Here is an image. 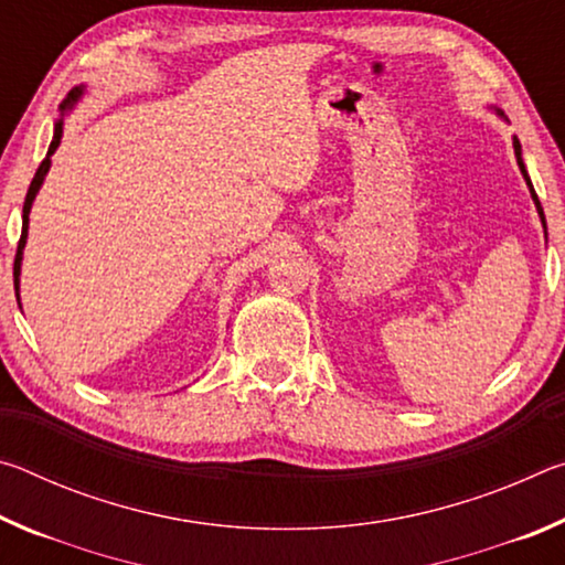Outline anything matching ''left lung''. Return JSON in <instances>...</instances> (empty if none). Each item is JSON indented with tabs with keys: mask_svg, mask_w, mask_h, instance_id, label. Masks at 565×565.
<instances>
[{
	"mask_svg": "<svg viewBox=\"0 0 565 565\" xmlns=\"http://www.w3.org/2000/svg\"><path fill=\"white\" fill-rule=\"evenodd\" d=\"M493 111L499 114L501 119H505V114L499 109V107H493ZM513 151H515V161H519V169H521V174H523V179H525V186H529V191H531V199H533V204H535V212H539V216H541V224H543V232H546V216H543V206H541V202H539V196H535V191H533V184H531V177H529V171H525V164H523V151H521V141L513 137ZM546 242H548V232H546Z\"/></svg>",
	"mask_w": 565,
	"mask_h": 565,
	"instance_id": "1",
	"label": "left lung"
}]
</instances>
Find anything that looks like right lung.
I'll return each instance as SVG.
<instances>
[{
  "label": "right lung",
  "instance_id": "obj_1",
  "mask_svg": "<svg viewBox=\"0 0 565 565\" xmlns=\"http://www.w3.org/2000/svg\"><path fill=\"white\" fill-rule=\"evenodd\" d=\"M84 94H87V84H79V87H74L70 92V97L62 102V117L54 121V137H52V145L50 151H46L44 161L36 169V174L30 184V191H26V199H24V209H22V236H19V246H17V259H14V294H17V301H19V309H22V299H19V276H22V259H24V246H26V234H30V212H32V204L36 194H40V189L44 184V177L50 174V167H52V154L62 145V134H64V114L72 111L76 104L82 102Z\"/></svg>",
  "mask_w": 565,
  "mask_h": 565
}]
</instances>
